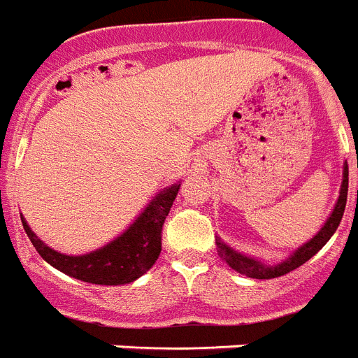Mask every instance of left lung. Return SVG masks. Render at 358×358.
Returning <instances> with one entry per match:
<instances>
[{
	"label": "left lung",
	"mask_w": 358,
	"mask_h": 358,
	"mask_svg": "<svg viewBox=\"0 0 358 358\" xmlns=\"http://www.w3.org/2000/svg\"><path fill=\"white\" fill-rule=\"evenodd\" d=\"M348 201V164L344 166V179H342L341 186V195H338V201L335 204V210L329 215V219L326 221V224L320 228L319 234L313 237L311 241H308L304 246L293 253L288 261H284L282 264H277V266H266L262 262L255 261V259L244 257L241 253L234 252L231 248H228L224 243L217 241V246H219V255H221L222 261L231 268V270L239 271V273L246 275V277H252V279H275V277H280V275H286L289 271H293L295 268L302 266L304 262L310 261L317 252H319L322 246L329 241L335 230L338 228L342 221V215H344V208H346Z\"/></svg>",
	"instance_id": "left-lung-1"
}]
</instances>
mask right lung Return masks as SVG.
Returning a JSON list of instances; mask_svg holds the SVG:
<instances>
[{
  "instance_id": "right-lung-1",
  "label": "right lung",
  "mask_w": 358,
  "mask_h": 358,
  "mask_svg": "<svg viewBox=\"0 0 358 358\" xmlns=\"http://www.w3.org/2000/svg\"><path fill=\"white\" fill-rule=\"evenodd\" d=\"M179 186L181 185H173L155 195V199L123 235L87 255H65L54 252L36 237L23 217L21 222L39 255L63 273L85 282L103 286L128 284L139 279L157 261L161 253L164 219L176 201Z\"/></svg>"
}]
</instances>
